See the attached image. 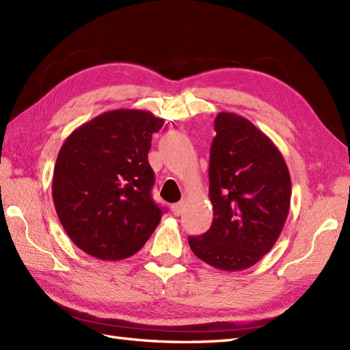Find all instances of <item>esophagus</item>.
<instances>
[{"label":"esophagus","instance_id":"esophagus-1","mask_svg":"<svg viewBox=\"0 0 350 350\" xmlns=\"http://www.w3.org/2000/svg\"><path fill=\"white\" fill-rule=\"evenodd\" d=\"M183 210H185V202L183 201L176 202V204L172 206V212H173L174 216H180L183 213Z\"/></svg>","mask_w":350,"mask_h":350}]
</instances>
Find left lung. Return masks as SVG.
I'll list each match as a JSON object with an SVG mask.
<instances>
[{
  "label": "left lung",
  "instance_id": "left-lung-1",
  "mask_svg": "<svg viewBox=\"0 0 350 350\" xmlns=\"http://www.w3.org/2000/svg\"><path fill=\"white\" fill-rule=\"evenodd\" d=\"M210 148L213 222L189 246L201 261L240 271L271 250L286 222L291 176L280 150L250 120L221 111Z\"/></svg>",
  "mask_w": 350,
  "mask_h": 350
}]
</instances>
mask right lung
<instances>
[{"instance_id": "add662e5", "label": "right lung", "mask_w": 350, "mask_h": 350, "mask_svg": "<svg viewBox=\"0 0 350 350\" xmlns=\"http://www.w3.org/2000/svg\"><path fill=\"white\" fill-rule=\"evenodd\" d=\"M164 119L146 110L105 111L75 129L56 158L52 195L65 232L85 254L119 261L137 254L158 226L152 198V134Z\"/></svg>"}]
</instances>
